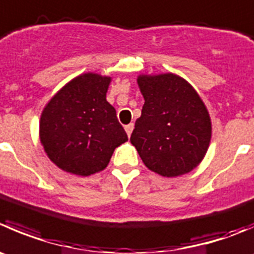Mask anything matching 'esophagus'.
Returning a JSON list of instances; mask_svg holds the SVG:
<instances>
[{"mask_svg": "<svg viewBox=\"0 0 254 254\" xmlns=\"http://www.w3.org/2000/svg\"><path fill=\"white\" fill-rule=\"evenodd\" d=\"M132 129H134V124H129V125H127V127H125V131H127V136H130V135H131Z\"/></svg>", "mask_w": 254, "mask_h": 254, "instance_id": "obj_1", "label": "esophagus"}]
</instances>
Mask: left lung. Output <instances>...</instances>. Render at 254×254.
Returning <instances> with one entry per match:
<instances>
[{"instance_id": "1", "label": "left lung", "mask_w": 254, "mask_h": 254, "mask_svg": "<svg viewBox=\"0 0 254 254\" xmlns=\"http://www.w3.org/2000/svg\"><path fill=\"white\" fill-rule=\"evenodd\" d=\"M137 85L145 103L130 141L145 166L164 177L192 171L205 157L212 135L205 103L174 73L141 74Z\"/></svg>"}]
</instances>
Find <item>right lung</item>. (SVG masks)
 <instances>
[{
  "label": "right lung",
  "mask_w": 254,
  "mask_h": 254,
  "mask_svg": "<svg viewBox=\"0 0 254 254\" xmlns=\"http://www.w3.org/2000/svg\"><path fill=\"white\" fill-rule=\"evenodd\" d=\"M112 78L84 73L62 88L44 107L39 139L59 169L79 176L108 166L113 152L127 140L114 107L107 102Z\"/></svg>",
  "instance_id": "right-lung-1"
}]
</instances>
